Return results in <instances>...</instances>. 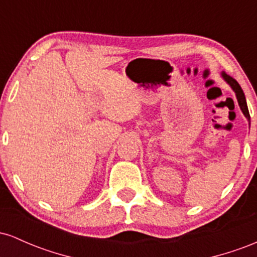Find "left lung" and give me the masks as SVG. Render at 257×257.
Instances as JSON below:
<instances>
[{"instance_id": "obj_1", "label": "left lung", "mask_w": 257, "mask_h": 257, "mask_svg": "<svg viewBox=\"0 0 257 257\" xmlns=\"http://www.w3.org/2000/svg\"><path fill=\"white\" fill-rule=\"evenodd\" d=\"M221 77L225 79L226 83L228 84L229 87L232 88V90L235 93V96H237V100H238V105H239L240 110H241V112H243L244 116H245L247 120L250 122V114H249V110H247L246 99H245V95H244L243 89L240 88L239 83H238L234 78H232L231 76H228L225 72H221Z\"/></svg>"}]
</instances>
